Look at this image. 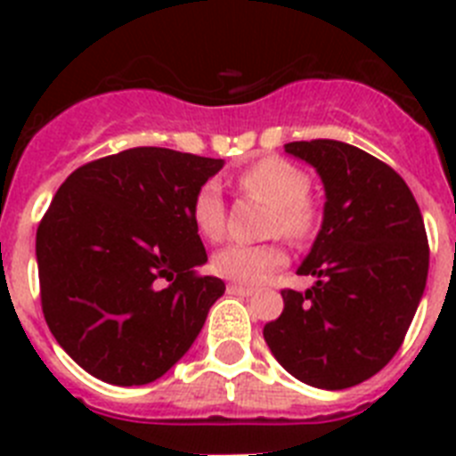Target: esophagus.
Masks as SVG:
<instances>
[{
    "mask_svg": "<svg viewBox=\"0 0 456 456\" xmlns=\"http://www.w3.org/2000/svg\"><path fill=\"white\" fill-rule=\"evenodd\" d=\"M228 292H231V294H240V297H248V294H253V289L247 288V285L231 283V285H228Z\"/></svg>",
    "mask_w": 456,
    "mask_h": 456,
    "instance_id": "esophagus-1",
    "label": "esophagus"
}]
</instances>
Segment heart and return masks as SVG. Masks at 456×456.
Wrapping results in <instances>:
<instances>
[{
    "mask_svg": "<svg viewBox=\"0 0 456 456\" xmlns=\"http://www.w3.org/2000/svg\"><path fill=\"white\" fill-rule=\"evenodd\" d=\"M237 187L253 199L269 205L267 235H283L289 241H305L320 224V208L308 196L310 178L301 167L283 157H263L237 173ZM191 221L209 241H219L225 232V205L216 183L200 184L191 200ZM219 276L235 283L256 285L285 265L281 241L267 244H231L212 260Z\"/></svg>",
    "mask_w": 456,
    "mask_h": 456,
    "instance_id": "heart-1",
    "label": "heart"
}]
</instances>
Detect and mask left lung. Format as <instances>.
<instances>
[{
    "instance_id": "obj_1",
    "label": "left lung",
    "mask_w": 456,
    "mask_h": 456,
    "mask_svg": "<svg viewBox=\"0 0 456 456\" xmlns=\"http://www.w3.org/2000/svg\"><path fill=\"white\" fill-rule=\"evenodd\" d=\"M285 151L317 168L324 224L299 267L304 294L281 289L283 313L265 340L292 377L342 390L374 377L404 342L425 292L429 244L409 184L386 162L333 139Z\"/></svg>"
}]
</instances>
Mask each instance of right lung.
I'll use <instances>...</instances> for the list:
<instances>
[{
  "label": "right lung",
  "instance_id": "add662e5",
  "mask_svg": "<svg viewBox=\"0 0 456 456\" xmlns=\"http://www.w3.org/2000/svg\"><path fill=\"white\" fill-rule=\"evenodd\" d=\"M221 159L127 148L72 171L36 231L40 305L68 356L114 386L178 363L200 333L221 278L191 221V200Z\"/></svg>",
  "mask_w": 456,
  "mask_h": 456
}]
</instances>
